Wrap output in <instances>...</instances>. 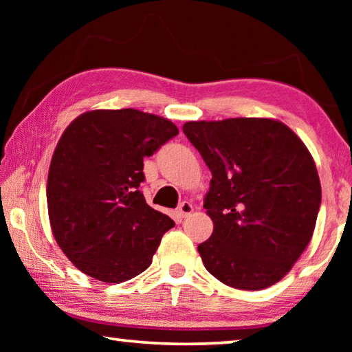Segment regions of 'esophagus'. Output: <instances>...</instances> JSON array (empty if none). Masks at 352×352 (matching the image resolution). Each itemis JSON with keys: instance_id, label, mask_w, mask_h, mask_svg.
<instances>
[{"instance_id": "obj_1", "label": "esophagus", "mask_w": 352, "mask_h": 352, "mask_svg": "<svg viewBox=\"0 0 352 352\" xmlns=\"http://www.w3.org/2000/svg\"><path fill=\"white\" fill-rule=\"evenodd\" d=\"M192 211H194V206H192V204H189V201H182V204L177 208V212L180 217H188Z\"/></svg>"}]
</instances>
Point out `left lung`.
<instances>
[{"instance_id":"obj_1","label":"left lung","mask_w":352,"mask_h":352,"mask_svg":"<svg viewBox=\"0 0 352 352\" xmlns=\"http://www.w3.org/2000/svg\"><path fill=\"white\" fill-rule=\"evenodd\" d=\"M183 132L212 174L204 208L214 230L199 245L206 270L234 289L270 287L312 239L321 204L312 155L275 119L190 121Z\"/></svg>"}]
</instances>
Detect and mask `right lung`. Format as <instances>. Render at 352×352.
<instances>
[{
  "label": "right lung",
  "instance_id": "1",
  "mask_svg": "<svg viewBox=\"0 0 352 352\" xmlns=\"http://www.w3.org/2000/svg\"><path fill=\"white\" fill-rule=\"evenodd\" d=\"M178 135L169 119L135 109L76 118L52 155L46 199L58 247L80 272L122 283L144 272L174 220L146 204L144 157Z\"/></svg>",
  "mask_w": 352,
  "mask_h": 352
}]
</instances>
